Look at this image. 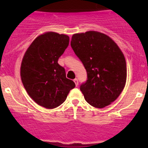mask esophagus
<instances>
[{
	"label": "esophagus",
	"mask_w": 148,
	"mask_h": 148,
	"mask_svg": "<svg viewBox=\"0 0 148 148\" xmlns=\"http://www.w3.org/2000/svg\"><path fill=\"white\" fill-rule=\"evenodd\" d=\"M73 82H75V86H78V79H77V78H75V79H74V80H73Z\"/></svg>",
	"instance_id": "34e87169"
}]
</instances>
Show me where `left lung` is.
<instances>
[{"instance_id":"1","label":"left lung","mask_w":148,"mask_h":148,"mask_svg":"<svg viewBox=\"0 0 148 148\" xmlns=\"http://www.w3.org/2000/svg\"><path fill=\"white\" fill-rule=\"evenodd\" d=\"M70 44L87 70V82L80 87L87 102L97 108L110 105L119 96L127 80L126 61L119 46L96 31L74 34Z\"/></svg>"}]
</instances>
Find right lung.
Listing matches in <instances>:
<instances>
[{
	"instance_id": "right-lung-1",
	"label": "right lung",
	"mask_w": 148,
	"mask_h": 148,
	"mask_svg": "<svg viewBox=\"0 0 148 148\" xmlns=\"http://www.w3.org/2000/svg\"><path fill=\"white\" fill-rule=\"evenodd\" d=\"M69 40L66 35L44 32L32 41L22 59L23 87L35 103L47 109L61 105L75 87L73 81L66 78L64 68L58 64Z\"/></svg>"
}]
</instances>
